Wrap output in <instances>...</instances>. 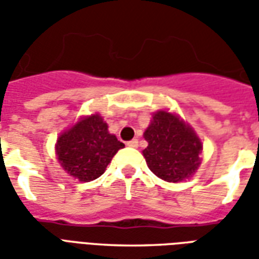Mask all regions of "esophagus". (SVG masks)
<instances>
[{
    "mask_svg": "<svg viewBox=\"0 0 259 259\" xmlns=\"http://www.w3.org/2000/svg\"><path fill=\"white\" fill-rule=\"evenodd\" d=\"M126 144H127V146L129 147H133V148H137V147H139V141L136 140H130V141H127V143H126Z\"/></svg>",
    "mask_w": 259,
    "mask_h": 259,
    "instance_id": "1",
    "label": "esophagus"
}]
</instances>
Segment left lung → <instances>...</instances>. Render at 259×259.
Here are the masks:
<instances>
[{"label": "left lung", "instance_id": "left-lung-1", "mask_svg": "<svg viewBox=\"0 0 259 259\" xmlns=\"http://www.w3.org/2000/svg\"><path fill=\"white\" fill-rule=\"evenodd\" d=\"M144 139L148 146L143 150V155L159 179L178 183L189 179L200 166L202 143L178 115L168 111L154 113Z\"/></svg>", "mask_w": 259, "mask_h": 259}]
</instances>
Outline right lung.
<instances>
[{
    "mask_svg": "<svg viewBox=\"0 0 259 259\" xmlns=\"http://www.w3.org/2000/svg\"><path fill=\"white\" fill-rule=\"evenodd\" d=\"M124 144L108 132V124L98 115L80 118L70 129L61 133L55 144L61 166L80 182L100 178L113 155Z\"/></svg>",
    "mask_w": 259,
    "mask_h": 259,
    "instance_id": "1",
    "label": "right lung"
}]
</instances>
